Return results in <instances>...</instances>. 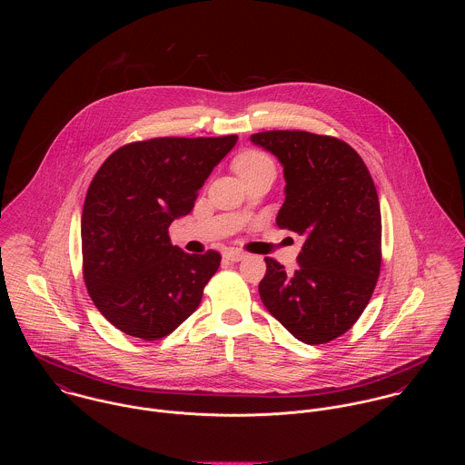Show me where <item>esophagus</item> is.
<instances>
[{
	"instance_id": "obj_1",
	"label": "esophagus",
	"mask_w": 465,
	"mask_h": 465,
	"mask_svg": "<svg viewBox=\"0 0 465 465\" xmlns=\"http://www.w3.org/2000/svg\"><path fill=\"white\" fill-rule=\"evenodd\" d=\"M223 258H225L227 262L236 263V262L245 260V258H247V254H245V252H242V251H238V249H227V251L223 252Z\"/></svg>"
}]
</instances>
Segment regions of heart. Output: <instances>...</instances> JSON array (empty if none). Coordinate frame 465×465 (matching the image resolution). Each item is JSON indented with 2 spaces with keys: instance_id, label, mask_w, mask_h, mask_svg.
<instances>
[{
  "instance_id": "heart-1",
  "label": "heart",
  "mask_w": 465,
  "mask_h": 465,
  "mask_svg": "<svg viewBox=\"0 0 465 465\" xmlns=\"http://www.w3.org/2000/svg\"><path fill=\"white\" fill-rule=\"evenodd\" d=\"M263 166H273L272 159L265 155L263 152H258V150H247V152H242L234 161H232V168L234 172L243 177L251 172H256Z\"/></svg>"
}]
</instances>
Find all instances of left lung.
<instances>
[{"mask_svg":"<svg viewBox=\"0 0 465 465\" xmlns=\"http://www.w3.org/2000/svg\"><path fill=\"white\" fill-rule=\"evenodd\" d=\"M251 141L284 168L277 225L304 238L299 268L265 258L260 295L297 340L319 345L349 331L381 270V211L374 181L345 141L306 131H266Z\"/></svg>","mask_w":465,"mask_h":465,"instance_id":"8db88e82","label":"left lung"}]
</instances>
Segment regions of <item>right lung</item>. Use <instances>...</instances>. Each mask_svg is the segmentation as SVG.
<instances>
[{
    "instance_id": "1",
    "label": "right lung",
    "mask_w": 465,
    "mask_h": 465,
    "mask_svg": "<svg viewBox=\"0 0 465 465\" xmlns=\"http://www.w3.org/2000/svg\"><path fill=\"white\" fill-rule=\"evenodd\" d=\"M238 135L153 137L113 152L82 211V272L98 312L120 331L159 340L199 308L216 251L172 245L170 223L192 213L213 168Z\"/></svg>"
}]
</instances>
